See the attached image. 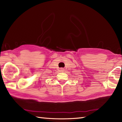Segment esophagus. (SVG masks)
<instances>
[{"label": "esophagus", "mask_w": 122, "mask_h": 122, "mask_svg": "<svg viewBox=\"0 0 122 122\" xmlns=\"http://www.w3.org/2000/svg\"><path fill=\"white\" fill-rule=\"evenodd\" d=\"M64 70H64V68H61L60 69V71H61V72H64Z\"/></svg>", "instance_id": "esophagus-1"}]
</instances>
